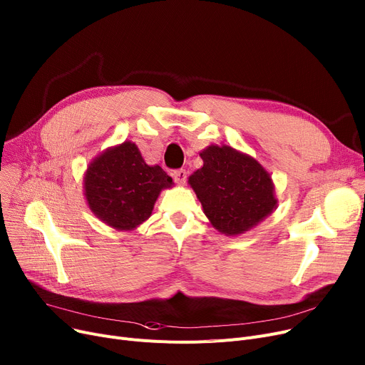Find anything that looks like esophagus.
<instances>
[{
    "label": "esophagus",
    "mask_w": 365,
    "mask_h": 365,
    "mask_svg": "<svg viewBox=\"0 0 365 365\" xmlns=\"http://www.w3.org/2000/svg\"><path fill=\"white\" fill-rule=\"evenodd\" d=\"M171 176H173V179H175V182H176L178 185H183V183L186 182L187 173H186V170L179 168V170H175V171H173V173H171Z\"/></svg>",
    "instance_id": "34e87169"
}]
</instances>
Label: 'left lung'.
Segmentation results:
<instances>
[{"label":"left lung","mask_w":365,"mask_h":365,"mask_svg":"<svg viewBox=\"0 0 365 365\" xmlns=\"http://www.w3.org/2000/svg\"><path fill=\"white\" fill-rule=\"evenodd\" d=\"M200 157L204 165L189 176V185L219 232L227 237L244 234L277 208L269 173L250 155L226 145H212Z\"/></svg>","instance_id":"obj_1"}]
</instances>
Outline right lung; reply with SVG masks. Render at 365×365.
Here are the masks:
<instances>
[{
	"label": "right lung",
	"instance_id": "obj_1",
	"mask_svg": "<svg viewBox=\"0 0 365 365\" xmlns=\"http://www.w3.org/2000/svg\"><path fill=\"white\" fill-rule=\"evenodd\" d=\"M171 185L167 173L148 165L136 143L127 140L88 164L84 195L96 217L118 231H131L149 219L160 192Z\"/></svg>",
	"mask_w": 365,
	"mask_h": 365
}]
</instances>
